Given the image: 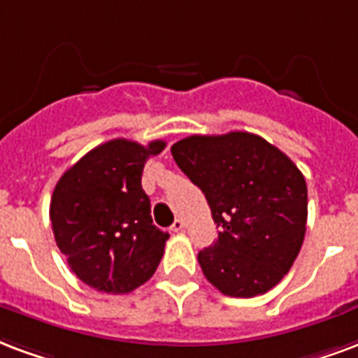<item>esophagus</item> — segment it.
<instances>
[{
  "mask_svg": "<svg viewBox=\"0 0 358 358\" xmlns=\"http://www.w3.org/2000/svg\"><path fill=\"white\" fill-rule=\"evenodd\" d=\"M184 227H186V222H184V220H174V224H172V231H182V229H184Z\"/></svg>",
  "mask_w": 358,
  "mask_h": 358,
  "instance_id": "esophagus-1",
  "label": "esophagus"
}]
</instances>
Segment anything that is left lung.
<instances>
[{
  "label": "left lung",
  "instance_id": "left-lung-1",
  "mask_svg": "<svg viewBox=\"0 0 358 358\" xmlns=\"http://www.w3.org/2000/svg\"><path fill=\"white\" fill-rule=\"evenodd\" d=\"M205 193L218 239L197 256L206 280L233 298H252L290 271L306 237L307 186L290 157L258 134H193L171 148Z\"/></svg>",
  "mask_w": 358,
  "mask_h": 358
}]
</instances>
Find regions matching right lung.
<instances>
[{
    "label": "right lung",
    "instance_id": "obj_1",
    "mask_svg": "<svg viewBox=\"0 0 358 358\" xmlns=\"http://www.w3.org/2000/svg\"><path fill=\"white\" fill-rule=\"evenodd\" d=\"M115 138L96 145L58 180L51 197L55 241L85 285L127 294L150 279L165 252L169 233L153 226L142 171L165 150Z\"/></svg>",
    "mask_w": 358,
    "mask_h": 358
}]
</instances>
